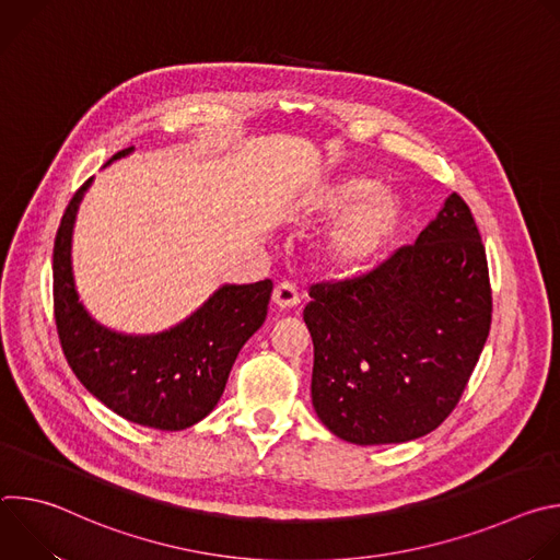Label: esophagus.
<instances>
[{"instance_id":"1","label":"esophagus","mask_w":560,"mask_h":560,"mask_svg":"<svg viewBox=\"0 0 560 560\" xmlns=\"http://www.w3.org/2000/svg\"><path fill=\"white\" fill-rule=\"evenodd\" d=\"M272 299H275V303H277L279 307H283V310L294 307V305L301 301L296 285H292L290 281L277 283V285H275V292H272Z\"/></svg>"}]
</instances>
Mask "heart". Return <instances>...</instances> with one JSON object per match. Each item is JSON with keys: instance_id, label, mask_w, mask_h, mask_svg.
<instances>
[{"instance_id": "b5f03b06", "label": "heart", "mask_w": 560, "mask_h": 560, "mask_svg": "<svg viewBox=\"0 0 560 560\" xmlns=\"http://www.w3.org/2000/svg\"><path fill=\"white\" fill-rule=\"evenodd\" d=\"M343 209L347 212L328 236V257L341 270H361L387 248L401 228L404 203L368 177H343L324 190L316 212L339 214Z\"/></svg>"}]
</instances>
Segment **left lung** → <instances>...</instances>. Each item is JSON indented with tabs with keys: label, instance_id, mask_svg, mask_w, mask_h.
Instances as JSON below:
<instances>
[{
	"label": "left lung",
	"instance_id": "left-lung-1",
	"mask_svg": "<svg viewBox=\"0 0 560 560\" xmlns=\"http://www.w3.org/2000/svg\"><path fill=\"white\" fill-rule=\"evenodd\" d=\"M310 299L312 406L357 445L436 430L460 401L492 324L486 246L456 192L415 244L361 275L312 283Z\"/></svg>",
	"mask_w": 560,
	"mask_h": 560
}]
</instances>
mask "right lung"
Returning <instances> with one entry per match:
<instances>
[{
    "mask_svg": "<svg viewBox=\"0 0 560 560\" xmlns=\"http://www.w3.org/2000/svg\"><path fill=\"white\" fill-rule=\"evenodd\" d=\"M89 184L72 195L52 248V310L63 357L84 387L119 417L154 430L190 428L214 410L238 350L266 322L272 281L223 285L162 335L126 337L102 328L77 301L70 272L72 221Z\"/></svg>",
    "mask_w": 560,
    "mask_h": 560,
    "instance_id": "add662e5",
    "label": "right lung"
}]
</instances>
